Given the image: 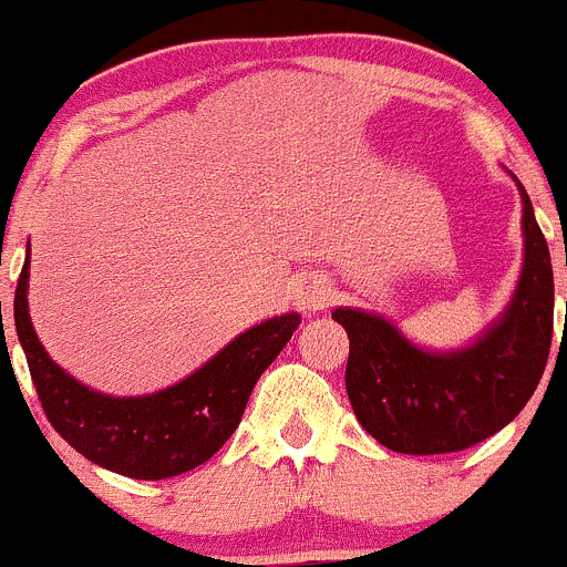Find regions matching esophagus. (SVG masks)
<instances>
[{
  "label": "esophagus",
  "mask_w": 567,
  "mask_h": 567,
  "mask_svg": "<svg viewBox=\"0 0 567 567\" xmlns=\"http://www.w3.org/2000/svg\"><path fill=\"white\" fill-rule=\"evenodd\" d=\"M330 300V286L321 278H306L300 286L295 289V302L300 306V310L306 313H313V310H321Z\"/></svg>",
  "instance_id": "34e87169"
}]
</instances>
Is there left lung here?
<instances>
[{"mask_svg": "<svg viewBox=\"0 0 567 567\" xmlns=\"http://www.w3.org/2000/svg\"><path fill=\"white\" fill-rule=\"evenodd\" d=\"M516 188L525 237L519 281L503 313L471 343L424 349L373 310H332L349 332L351 408L392 452L449 454L486 441L514 422L544 375L554 319L551 259L525 186L516 181Z\"/></svg>", "mask_w": 567, "mask_h": 567, "instance_id": "obj_1", "label": "left lung"}]
</instances>
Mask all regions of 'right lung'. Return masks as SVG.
<instances>
[{"label": "right lung", "instance_id": "right-lung-1", "mask_svg": "<svg viewBox=\"0 0 567 567\" xmlns=\"http://www.w3.org/2000/svg\"><path fill=\"white\" fill-rule=\"evenodd\" d=\"M29 259L27 246L13 308L42 411L75 452L130 478L181 476L208 462L240 424L254 383L300 327V313L272 316L229 340L184 381L151 394L115 398L66 373L40 343L29 316Z\"/></svg>", "mask_w": 567, "mask_h": 567}]
</instances>
